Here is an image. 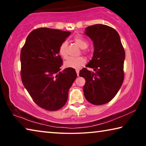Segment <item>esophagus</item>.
I'll use <instances>...</instances> for the list:
<instances>
[{
    "instance_id": "obj_1",
    "label": "esophagus",
    "mask_w": 146,
    "mask_h": 146,
    "mask_svg": "<svg viewBox=\"0 0 146 146\" xmlns=\"http://www.w3.org/2000/svg\"><path fill=\"white\" fill-rule=\"evenodd\" d=\"M76 74H77V75L78 76L79 75V70H76Z\"/></svg>"
}]
</instances>
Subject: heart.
I'll use <instances>...</instances> for the list:
<instances>
[{"instance_id":"heart-1","label":"heart","mask_w":146,"mask_h":146,"mask_svg":"<svg viewBox=\"0 0 146 146\" xmlns=\"http://www.w3.org/2000/svg\"><path fill=\"white\" fill-rule=\"evenodd\" d=\"M73 41L80 47L81 49H86L88 48V42L85 39L80 36H75L73 38ZM68 44L67 41H64L60 44L59 47V53L63 58H66L68 56ZM84 53H86L84 50ZM86 62V59L83 56H79L76 58H68L64 61V65L66 68H70L73 69H80L84 65Z\"/></svg>"}]
</instances>
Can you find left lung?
<instances>
[{
	"label": "left lung",
	"mask_w": 146,
	"mask_h": 146,
	"mask_svg": "<svg viewBox=\"0 0 146 146\" xmlns=\"http://www.w3.org/2000/svg\"><path fill=\"white\" fill-rule=\"evenodd\" d=\"M84 33L93 42V56L79 75L85 78L84 97L94 105H102L111 100L122 86L124 73L125 51L120 36L115 29L104 24L86 28Z\"/></svg>",
	"instance_id": "1"
}]
</instances>
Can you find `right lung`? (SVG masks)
<instances>
[{"mask_svg": "<svg viewBox=\"0 0 146 146\" xmlns=\"http://www.w3.org/2000/svg\"><path fill=\"white\" fill-rule=\"evenodd\" d=\"M71 32L40 28L29 34L21 49V75L35 103L48 111L65 105L68 91L76 78L73 68L60 71L62 59L59 47Z\"/></svg>", "mask_w": 146, "mask_h": 146, "instance_id": "obj_1", "label": "right lung"}]
</instances>
